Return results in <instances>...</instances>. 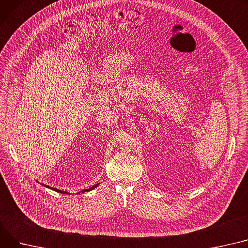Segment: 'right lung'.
Returning <instances> with one entry per match:
<instances>
[{
	"label": "right lung",
	"mask_w": 248,
	"mask_h": 248,
	"mask_svg": "<svg viewBox=\"0 0 248 248\" xmlns=\"http://www.w3.org/2000/svg\"><path fill=\"white\" fill-rule=\"evenodd\" d=\"M97 186V185H95V186H92V187H90L89 189H85V190H81V192H85V191H90V190H92V189H93L94 187H96ZM46 187H48V186H46ZM49 188V187H48ZM53 190H55V191H58V192H61V193H68V192H65V191H62V190H60V189H57V188H52ZM79 193V192H78Z\"/></svg>",
	"instance_id": "1"
}]
</instances>
